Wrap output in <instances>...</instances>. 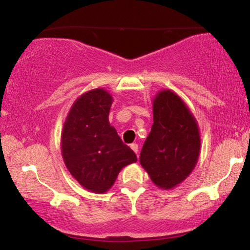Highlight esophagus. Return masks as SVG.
Segmentation results:
<instances>
[{"instance_id":"obj_1","label":"esophagus","mask_w":250,"mask_h":250,"mask_svg":"<svg viewBox=\"0 0 250 250\" xmlns=\"http://www.w3.org/2000/svg\"><path fill=\"white\" fill-rule=\"evenodd\" d=\"M131 149L133 150V151H134L136 155H138V151H139V146L136 145V143H132L131 145Z\"/></svg>"}]
</instances>
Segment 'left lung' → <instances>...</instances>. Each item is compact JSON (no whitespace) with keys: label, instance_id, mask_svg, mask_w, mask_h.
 <instances>
[{"label":"left lung","instance_id":"8db88e82","mask_svg":"<svg viewBox=\"0 0 250 250\" xmlns=\"http://www.w3.org/2000/svg\"><path fill=\"white\" fill-rule=\"evenodd\" d=\"M196 118L179 95L163 90L153 99V124L140 153V164L162 189H173L192 172L199 158Z\"/></svg>","mask_w":250,"mask_h":250}]
</instances>
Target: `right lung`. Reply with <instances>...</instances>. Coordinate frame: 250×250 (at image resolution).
Listing matches in <instances>:
<instances>
[{"instance_id":"right-lung-1","label":"right lung","mask_w":250,"mask_h":250,"mask_svg":"<svg viewBox=\"0 0 250 250\" xmlns=\"http://www.w3.org/2000/svg\"><path fill=\"white\" fill-rule=\"evenodd\" d=\"M111 104L112 97L104 88L82 94L71 105L61 135L66 167L82 187L94 193L107 192L123 167L138 160L110 126Z\"/></svg>"}]
</instances>
